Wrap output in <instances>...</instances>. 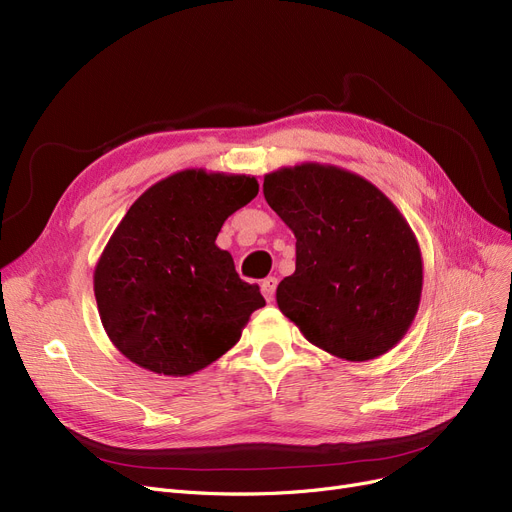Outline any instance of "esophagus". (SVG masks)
<instances>
[{
    "mask_svg": "<svg viewBox=\"0 0 512 512\" xmlns=\"http://www.w3.org/2000/svg\"><path fill=\"white\" fill-rule=\"evenodd\" d=\"M276 286H278V278H274V276L265 278V280L261 282V293H263V297L268 299V301H272L274 295H276Z\"/></svg>",
    "mask_w": 512,
    "mask_h": 512,
    "instance_id": "34e87169",
    "label": "esophagus"
}]
</instances>
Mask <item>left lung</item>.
<instances>
[{"label": "left lung", "mask_w": 512, "mask_h": 512, "mask_svg": "<svg viewBox=\"0 0 512 512\" xmlns=\"http://www.w3.org/2000/svg\"><path fill=\"white\" fill-rule=\"evenodd\" d=\"M263 196L297 238L282 314L316 347L351 362L402 341L422 293V257L404 215L364 177L305 163L265 175Z\"/></svg>", "instance_id": "obj_1"}]
</instances>
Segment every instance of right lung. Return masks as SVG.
I'll return each instance as SVG.
<instances>
[{"instance_id":"right-lung-1","label":"right lung","mask_w":512,"mask_h":512,"mask_svg":"<svg viewBox=\"0 0 512 512\" xmlns=\"http://www.w3.org/2000/svg\"><path fill=\"white\" fill-rule=\"evenodd\" d=\"M257 192L251 175L186 169L129 207L94 272L102 326L127 360L188 376L238 343L265 299L215 238Z\"/></svg>"}]
</instances>
